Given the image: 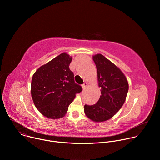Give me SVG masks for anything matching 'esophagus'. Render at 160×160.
I'll return each mask as SVG.
<instances>
[{
    "label": "esophagus",
    "instance_id": "obj_1",
    "mask_svg": "<svg viewBox=\"0 0 160 160\" xmlns=\"http://www.w3.org/2000/svg\"><path fill=\"white\" fill-rule=\"evenodd\" d=\"M87 85H88L87 83V82H85V83H83V84H82V88H83V89H85V88H87Z\"/></svg>",
    "mask_w": 160,
    "mask_h": 160
}]
</instances>
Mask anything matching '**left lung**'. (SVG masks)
<instances>
[{
    "mask_svg": "<svg viewBox=\"0 0 160 160\" xmlns=\"http://www.w3.org/2000/svg\"><path fill=\"white\" fill-rule=\"evenodd\" d=\"M93 60L101 96L95 104H85L84 111L90 119L101 122L111 118L120 109L125 101L128 83L119 68L102 54L94 56Z\"/></svg>",
    "mask_w": 160,
    "mask_h": 160,
    "instance_id": "8db88e82",
    "label": "left lung"
}]
</instances>
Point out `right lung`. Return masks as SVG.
<instances>
[{
  "label": "right lung",
  "instance_id": "1",
  "mask_svg": "<svg viewBox=\"0 0 160 160\" xmlns=\"http://www.w3.org/2000/svg\"><path fill=\"white\" fill-rule=\"evenodd\" d=\"M72 58L62 53L45 64L33 74L31 93L36 108L51 119L63 117L75 94L82 91L70 69Z\"/></svg>",
  "mask_w": 160,
  "mask_h": 160
}]
</instances>
